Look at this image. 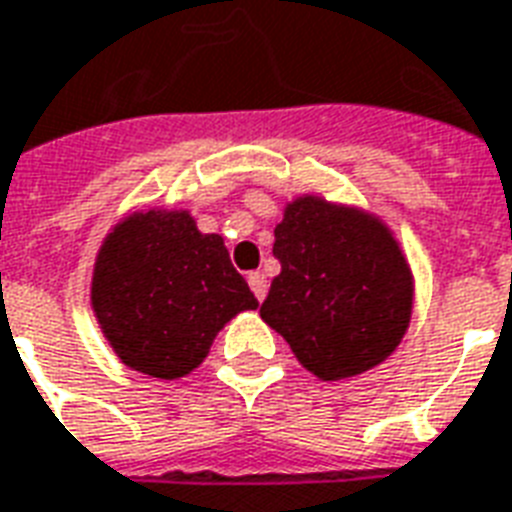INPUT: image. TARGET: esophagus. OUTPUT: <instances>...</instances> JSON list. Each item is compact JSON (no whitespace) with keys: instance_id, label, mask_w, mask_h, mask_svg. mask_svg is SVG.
<instances>
[{"instance_id":"esophagus-1","label":"esophagus","mask_w":512,"mask_h":512,"mask_svg":"<svg viewBox=\"0 0 512 512\" xmlns=\"http://www.w3.org/2000/svg\"><path fill=\"white\" fill-rule=\"evenodd\" d=\"M247 282H249V287H252V292H255V298L265 300V295H268V279H265V273H260V271L249 273Z\"/></svg>"}]
</instances>
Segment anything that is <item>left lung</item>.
<instances>
[{
  "label": "left lung",
  "mask_w": 512,
  "mask_h": 512,
  "mask_svg": "<svg viewBox=\"0 0 512 512\" xmlns=\"http://www.w3.org/2000/svg\"><path fill=\"white\" fill-rule=\"evenodd\" d=\"M282 273L260 306L268 327L319 381L376 368L413 314V273L400 241L360 206L298 195L273 230Z\"/></svg>",
  "instance_id": "obj_1"
}]
</instances>
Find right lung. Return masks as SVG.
<instances>
[{"label": "right lung", "mask_w": 512, "mask_h": 512, "mask_svg": "<svg viewBox=\"0 0 512 512\" xmlns=\"http://www.w3.org/2000/svg\"><path fill=\"white\" fill-rule=\"evenodd\" d=\"M91 308L123 365L144 376H187L241 311L257 308L217 233L187 209H144L117 222L93 263Z\"/></svg>", "instance_id": "1"}]
</instances>
